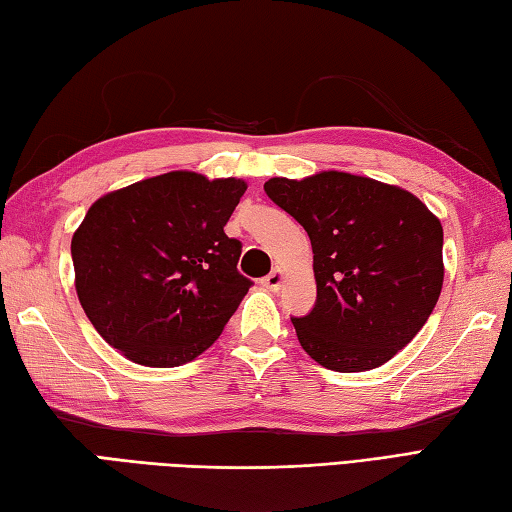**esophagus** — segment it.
I'll use <instances>...</instances> for the list:
<instances>
[{
	"label": "esophagus",
	"mask_w": 512,
	"mask_h": 512,
	"mask_svg": "<svg viewBox=\"0 0 512 512\" xmlns=\"http://www.w3.org/2000/svg\"><path fill=\"white\" fill-rule=\"evenodd\" d=\"M281 281H284V275H281V270H273V273H270L268 277H264L262 279V286L264 288H268V290H279V286H281Z\"/></svg>",
	"instance_id": "obj_1"
}]
</instances>
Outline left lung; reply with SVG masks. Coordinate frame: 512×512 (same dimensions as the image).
Wrapping results in <instances>:
<instances>
[{
    "instance_id": "obj_1",
    "label": "left lung",
    "mask_w": 512,
    "mask_h": 512,
    "mask_svg": "<svg viewBox=\"0 0 512 512\" xmlns=\"http://www.w3.org/2000/svg\"><path fill=\"white\" fill-rule=\"evenodd\" d=\"M264 191L312 244L317 303L292 317L303 350L334 372L387 363L438 303V217L405 189L343 171L270 178Z\"/></svg>"
}]
</instances>
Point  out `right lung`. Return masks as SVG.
<instances>
[{"mask_svg": "<svg viewBox=\"0 0 512 512\" xmlns=\"http://www.w3.org/2000/svg\"><path fill=\"white\" fill-rule=\"evenodd\" d=\"M246 182L171 171L96 200L72 237L76 295L103 339L145 367L211 347L253 281L224 233Z\"/></svg>", "mask_w": 512, "mask_h": 512, "instance_id": "obj_1", "label": "right lung"}]
</instances>
